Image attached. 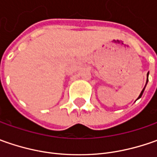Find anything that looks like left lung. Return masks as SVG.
Returning <instances> with one entry per match:
<instances>
[{
	"label": "left lung",
	"mask_w": 157,
	"mask_h": 157,
	"mask_svg": "<svg viewBox=\"0 0 157 157\" xmlns=\"http://www.w3.org/2000/svg\"><path fill=\"white\" fill-rule=\"evenodd\" d=\"M148 74H147V82H146V85H147V83H148ZM146 85H145V86H144V88L142 89V92H141V94H140V95H139V97H138V99H137V100H139V99H140V98H141V97H142V94H143V92H144V90H145V87H146Z\"/></svg>",
	"instance_id": "obj_1"
}]
</instances>
